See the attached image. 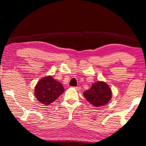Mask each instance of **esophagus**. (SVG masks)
<instances>
[{
    "label": "esophagus",
    "mask_w": 146,
    "mask_h": 146,
    "mask_svg": "<svg viewBox=\"0 0 146 146\" xmlns=\"http://www.w3.org/2000/svg\"><path fill=\"white\" fill-rule=\"evenodd\" d=\"M74 88L76 90H80V88L78 87V86H77V87H74Z\"/></svg>",
    "instance_id": "1"
}]
</instances>
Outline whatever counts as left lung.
Listing matches in <instances>:
<instances>
[{
  "label": "left lung",
  "instance_id": "obj_1",
  "mask_svg": "<svg viewBox=\"0 0 146 146\" xmlns=\"http://www.w3.org/2000/svg\"><path fill=\"white\" fill-rule=\"evenodd\" d=\"M84 96L91 104L95 107L103 106L111 98V90L106 83L98 81L92 84L90 89L86 90Z\"/></svg>",
  "mask_w": 146,
  "mask_h": 146
}]
</instances>
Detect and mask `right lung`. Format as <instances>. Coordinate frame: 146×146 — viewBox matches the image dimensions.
I'll use <instances>...</instances> for the list:
<instances>
[{
	"label": "right lung",
	"mask_w": 146,
	"mask_h": 146,
	"mask_svg": "<svg viewBox=\"0 0 146 146\" xmlns=\"http://www.w3.org/2000/svg\"><path fill=\"white\" fill-rule=\"evenodd\" d=\"M64 92V88L62 84L51 76H48L40 80L36 85L35 94L38 100L46 106L50 104Z\"/></svg>",
	"instance_id": "right-lung-1"
}]
</instances>
